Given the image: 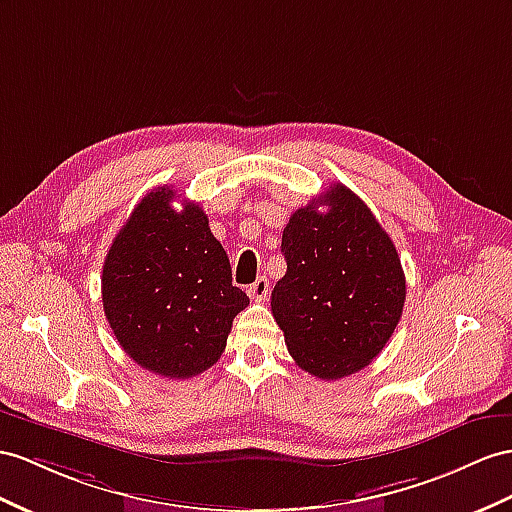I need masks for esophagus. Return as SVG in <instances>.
<instances>
[{
	"instance_id": "esophagus-1",
	"label": "esophagus",
	"mask_w": 512,
	"mask_h": 512,
	"mask_svg": "<svg viewBox=\"0 0 512 512\" xmlns=\"http://www.w3.org/2000/svg\"><path fill=\"white\" fill-rule=\"evenodd\" d=\"M268 279L266 277H259L251 287H248V296H251V300H255V303H264V300L268 298Z\"/></svg>"
}]
</instances>
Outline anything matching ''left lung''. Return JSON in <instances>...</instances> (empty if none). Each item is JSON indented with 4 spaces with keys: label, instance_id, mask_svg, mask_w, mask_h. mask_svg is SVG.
<instances>
[{
    "label": "left lung",
    "instance_id": "obj_1",
    "mask_svg": "<svg viewBox=\"0 0 512 512\" xmlns=\"http://www.w3.org/2000/svg\"><path fill=\"white\" fill-rule=\"evenodd\" d=\"M281 253L287 272L270 305L298 368L337 381L370 365L396 331L406 296L396 246L370 207L333 183L292 214Z\"/></svg>",
    "mask_w": 512,
    "mask_h": 512
}]
</instances>
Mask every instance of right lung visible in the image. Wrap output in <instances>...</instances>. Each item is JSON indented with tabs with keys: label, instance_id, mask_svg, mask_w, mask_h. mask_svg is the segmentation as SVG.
Segmentation results:
<instances>
[{
	"label": "right lung",
	"instance_id": "add662e5",
	"mask_svg": "<svg viewBox=\"0 0 512 512\" xmlns=\"http://www.w3.org/2000/svg\"><path fill=\"white\" fill-rule=\"evenodd\" d=\"M155 188L134 207L103 261L101 298L129 359L164 378L205 372L227 346L248 296L203 209Z\"/></svg>",
	"mask_w": 512,
	"mask_h": 512
}]
</instances>
